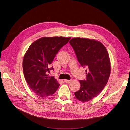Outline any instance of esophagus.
I'll return each instance as SVG.
<instances>
[{
  "label": "esophagus",
  "mask_w": 130,
  "mask_h": 130,
  "mask_svg": "<svg viewBox=\"0 0 130 130\" xmlns=\"http://www.w3.org/2000/svg\"><path fill=\"white\" fill-rule=\"evenodd\" d=\"M71 80H66V79H65V80H64V82L66 83H70V82H71Z\"/></svg>",
  "instance_id": "1"
}]
</instances>
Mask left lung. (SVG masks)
<instances>
[{
  "mask_svg": "<svg viewBox=\"0 0 130 130\" xmlns=\"http://www.w3.org/2000/svg\"><path fill=\"white\" fill-rule=\"evenodd\" d=\"M69 43L74 50L79 63L86 66V79L79 80L80 88L75 92L81 102H87L97 97L109 79L111 62L106 47L100 41L85 38H74Z\"/></svg>",
  "mask_w": 130,
  "mask_h": 130,
  "instance_id": "obj_1",
  "label": "left lung"
}]
</instances>
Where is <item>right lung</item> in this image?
<instances>
[{
	"label": "right lung",
	"mask_w": 130,
	"mask_h": 130,
	"mask_svg": "<svg viewBox=\"0 0 130 130\" xmlns=\"http://www.w3.org/2000/svg\"><path fill=\"white\" fill-rule=\"evenodd\" d=\"M71 37H44L34 41L24 56L23 69L25 78L30 89L40 97L55 93L59 83L47 72L59 50L69 42Z\"/></svg>",
	"instance_id": "obj_1"
}]
</instances>
